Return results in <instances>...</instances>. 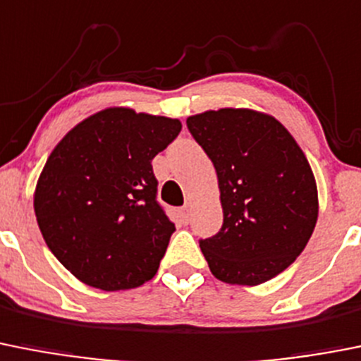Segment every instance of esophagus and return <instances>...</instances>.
I'll return each instance as SVG.
<instances>
[{
    "mask_svg": "<svg viewBox=\"0 0 361 361\" xmlns=\"http://www.w3.org/2000/svg\"><path fill=\"white\" fill-rule=\"evenodd\" d=\"M178 214H180V221H183L184 226H186V224H190V218H191V209L188 206H184L183 209L178 211Z\"/></svg>",
    "mask_w": 361,
    "mask_h": 361,
    "instance_id": "esophagus-1",
    "label": "esophagus"
}]
</instances>
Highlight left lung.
I'll return each instance as SVG.
<instances>
[{
	"mask_svg": "<svg viewBox=\"0 0 361 361\" xmlns=\"http://www.w3.org/2000/svg\"><path fill=\"white\" fill-rule=\"evenodd\" d=\"M218 175L224 224L200 249L216 279L254 286L288 269L319 216L308 159L276 118L250 109L190 116Z\"/></svg>",
	"mask_w": 361,
	"mask_h": 361,
	"instance_id": "left-lung-1",
	"label": "left lung"
}]
</instances>
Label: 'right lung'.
Masks as SVG:
<instances>
[{
  "label": "right lung",
  "instance_id": "obj_1",
  "mask_svg": "<svg viewBox=\"0 0 361 361\" xmlns=\"http://www.w3.org/2000/svg\"><path fill=\"white\" fill-rule=\"evenodd\" d=\"M180 128L178 120L111 107L53 148L35 216L53 256L82 283L116 292L155 276L175 224L157 202L152 159Z\"/></svg>",
  "mask_w": 361,
  "mask_h": 361
}]
</instances>
